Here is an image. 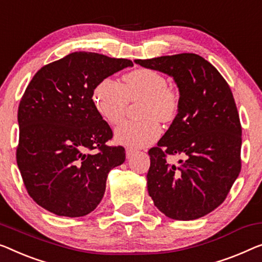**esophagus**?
I'll use <instances>...</instances> for the list:
<instances>
[{"mask_svg":"<svg viewBox=\"0 0 262 262\" xmlns=\"http://www.w3.org/2000/svg\"><path fill=\"white\" fill-rule=\"evenodd\" d=\"M134 151H135L134 148H132V147H127V148H126V155H127V158L129 159L130 156H132L133 154H134Z\"/></svg>","mask_w":262,"mask_h":262,"instance_id":"obj_1","label":"esophagus"}]
</instances>
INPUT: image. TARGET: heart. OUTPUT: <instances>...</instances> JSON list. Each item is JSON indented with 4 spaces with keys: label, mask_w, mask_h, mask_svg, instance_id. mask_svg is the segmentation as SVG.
<instances>
[{
    "label": "heart",
    "mask_w": 262,
    "mask_h": 262,
    "mask_svg": "<svg viewBox=\"0 0 262 262\" xmlns=\"http://www.w3.org/2000/svg\"><path fill=\"white\" fill-rule=\"evenodd\" d=\"M122 80L120 83L106 77L97 82L93 101L100 114L113 124L122 120L130 101H142L140 115L144 120L123 121L115 128V139L126 146L146 147L161 135L159 121L168 123L178 116L181 93L154 69H135L124 74Z\"/></svg>",
    "instance_id": "heart-1"
}]
</instances>
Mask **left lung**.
I'll list each match as a JSON object with an SVG mask.
<instances>
[{"label":"left lung","mask_w":262,"mask_h":262,"mask_svg":"<svg viewBox=\"0 0 262 262\" xmlns=\"http://www.w3.org/2000/svg\"><path fill=\"white\" fill-rule=\"evenodd\" d=\"M173 76L181 106L150 148L147 187L154 205L174 220H195L217 208L241 170V123L231 88L217 69L193 53L135 60ZM181 155L178 165L169 156Z\"/></svg>","instance_id":"left-lung-1"}]
</instances>
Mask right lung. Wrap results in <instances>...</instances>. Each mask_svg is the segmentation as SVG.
I'll return each mask as SVG.
<instances>
[{"mask_svg":"<svg viewBox=\"0 0 262 262\" xmlns=\"http://www.w3.org/2000/svg\"><path fill=\"white\" fill-rule=\"evenodd\" d=\"M127 58L75 52L35 74L19 101L16 161L29 196L60 216L87 215L109 170L126 160L93 101L97 82L132 67Z\"/></svg>","mask_w":262,"mask_h":262,"instance_id":"obj_1","label":"right lung"}]
</instances>
